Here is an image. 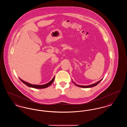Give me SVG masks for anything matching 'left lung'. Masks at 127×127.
<instances>
[{"label":"left lung","mask_w":127,"mask_h":127,"mask_svg":"<svg viewBox=\"0 0 127 127\" xmlns=\"http://www.w3.org/2000/svg\"><path fill=\"white\" fill-rule=\"evenodd\" d=\"M102 79H101L100 80H99V81H98L97 83H95V84H93L91 85H89V86H81V85H79L76 84L75 83H74V84L76 85V86L79 87H81V88H91V87H94V86H96V85L98 84L101 80H102Z\"/></svg>","instance_id":"1"}]
</instances>
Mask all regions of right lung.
<instances>
[{"mask_svg": "<svg viewBox=\"0 0 127 127\" xmlns=\"http://www.w3.org/2000/svg\"><path fill=\"white\" fill-rule=\"evenodd\" d=\"M55 77H54L53 79L48 83L46 84L42 85H33L30 84L29 83H28L27 82H25L24 80H22L21 79H20V80L23 83L25 84L27 86L31 87V88H35V89H44V88H46L47 87H48V86H49L50 85L52 84V83L53 82L54 80Z\"/></svg>", "mask_w": 127, "mask_h": 127, "instance_id": "1", "label": "right lung"}]
</instances>
